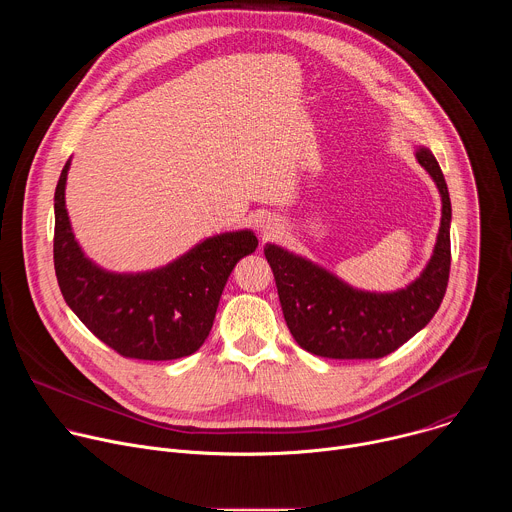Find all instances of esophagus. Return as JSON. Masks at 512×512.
<instances>
[{"label": "esophagus", "instance_id": "obj_1", "mask_svg": "<svg viewBox=\"0 0 512 512\" xmlns=\"http://www.w3.org/2000/svg\"><path fill=\"white\" fill-rule=\"evenodd\" d=\"M273 233H275V229L271 227V225H267V227H263V235L265 237H273Z\"/></svg>", "mask_w": 512, "mask_h": 512}]
</instances>
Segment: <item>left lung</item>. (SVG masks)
<instances>
[{
	"label": "left lung",
	"instance_id": "obj_1",
	"mask_svg": "<svg viewBox=\"0 0 512 512\" xmlns=\"http://www.w3.org/2000/svg\"><path fill=\"white\" fill-rule=\"evenodd\" d=\"M417 162L442 194V227L425 271L393 294H369L342 283L326 269L267 245L283 318L296 342L324 358H383L415 336L440 308L450 279L452 204L440 164L425 148Z\"/></svg>",
	"mask_w": 512,
	"mask_h": 512
}]
</instances>
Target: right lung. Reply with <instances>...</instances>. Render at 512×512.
Listing matches in <instances>:
<instances>
[{"label": "right lung", "instance_id": "obj_1", "mask_svg": "<svg viewBox=\"0 0 512 512\" xmlns=\"http://www.w3.org/2000/svg\"><path fill=\"white\" fill-rule=\"evenodd\" d=\"M64 164L54 192V269L64 302L123 358L174 360L206 340L227 279L259 241L251 231L196 245L178 261L150 273L117 275L91 263L72 235L64 208Z\"/></svg>", "mask_w": 512, "mask_h": 512}]
</instances>
